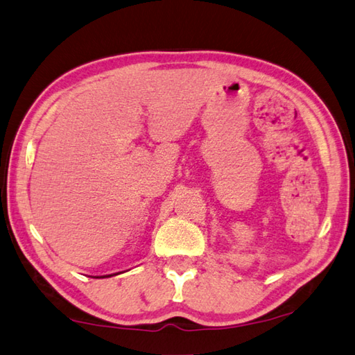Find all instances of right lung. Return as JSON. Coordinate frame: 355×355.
<instances>
[{
	"label": "right lung",
	"mask_w": 355,
	"mask_h": 355,
	"mask_svg": "<svg viewBox=\"0 0 355 355\" xmlns=\"http://www.w3.org/2000/svg\"><path fill=\"white\" fill-rule=\"evenodd\" d=\"M104 277H112V275H104Z\"/></svg>",
	"instance_id": "add662e5"
}]
</instances>
